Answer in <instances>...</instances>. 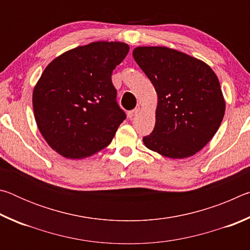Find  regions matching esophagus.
<instances>
[{
    "label": "esophagus",
    "mask_w": 250,
    "mask_h": 250,
    "mask_svg": "<svg viewBox=\"0 0 250 250\" xmlns=\"http://www.w3.org/2000/svg\"><path fill=\"white\" fill-rule=\"evenodd\" d=\"M139 111H140V108H135V109H133V110H131V111L128 112V117H129V118H133L134 116L138 115Z\"/></svg>",
    "instance_id": "1"
}]
</instances>
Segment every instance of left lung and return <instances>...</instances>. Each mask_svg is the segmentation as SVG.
Segmentation results:
<instances>
[{"instance_id": "obj_1", "label": "left lung", "mask_w": 250, "mask_h": 250, "mask_svg": "<svg viewBox=\"0 0 250 250\" xmlns=\"http://www.w3.org/2000/svg\"><path fill=\"white\" fill-rule=\"evenodd\" d=\"M132 55L158 94L155 125L145 146L171 159L196 154L225 115L216 74L201 59L164 46H139Z\"/></svg>"}]
</instances>
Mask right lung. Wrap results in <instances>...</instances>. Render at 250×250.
<instances>
[{"label":"right lung","instance_id":"right-lung-1","mask_svg":"<svg viewBox=\"0 0 250 250\" xmlns=\"http://www.w3.org/2000/svg\"><path fill=\"white\" fill-rule=\"evenodd\" d=\"M128 53L122 42H92L59 55L44 69L33 90L34 117L58 154L88 158L112 141L125 113L111 74Z\"/></svg>","mask_w":250,"mask_h":250}]
</instances>
